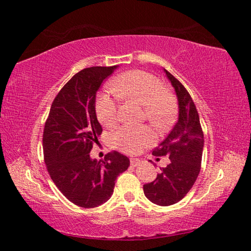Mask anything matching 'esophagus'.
<instances>
[{
  "label": "esophagus",
  "instance_id": "esophagus-1",
  "mask_svg": "<svg viewBox=\"0 0 251 251\" xmlns=\"http://www.w3.org/2000/svg\"><path fill=\"white\" fill-rule=\"evenodd\" d=\"M141 164V160H139L138 158H130V165L131 166H137V165Z\"/></svg>",
  "mask_w": 251,
  "mask_h": 251
}]
</instances>
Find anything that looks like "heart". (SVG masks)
Instances as JSON below:
<instances>
[{
    "instance_id": "obj_1",
    "label": "heart",
    "mask_w": 251,
    "mask_h": 251,
    "mask_svg": "<svg viewBox=\"0 0 251 251\" xmlns=\"http://www.w3.org/2000/svg\"><path fill=\"white\" fill-rule=\"evenodd\" d=\"M112 88L121 99L143 105L146 120L159 129L172 124L176 116L177 104L174 95L163 82L148 72L133 70L120 74L112 80ZM95 113L103 126L110 127L117 122V105L108 93H100L95 101ZM151 127L123 126L112 134L113 145L126 154H137L155 142Z\"/></svg>"
}]
</instances>
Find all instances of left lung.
Listing matches in <instances>:
<instances>
[{
  "label": "left lung",
  "instance_id": "obj_1",
  "mask_svg": "<svg viewBox=\"0 0 251 251\" xmlns=\"http://www.w3.org/2000/svg\"><path fill=\"white\" fill-rule=\"evenodd\" d=\"M164 71L175 88L179 116L171 133L152 151L155 156H168L171 163L160 168L156 179L143 188L151 202L171 206L181 201L197 179L201 165L203 133L192 96L175 76Z\"/></svg>",
  "mask_w": 251,
  "mask_h": 251
}]
</instances>
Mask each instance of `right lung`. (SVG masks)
<instances>
[{"label": "right lung", "instance_id": "add662e5", "mask_svg": "<svg viewBox=\"0 0 251 251\" xmlns=\"http://www.w3.org/2000/svg\"><path fill=\"white\" fill-rule=\"evenodd\" d=\"M115 66H93L76 73L55 97L43 131V151L50 178L71 202L83 208L103 205L129 159L113 151L103 160L90 151L101 126L95 113L96 92Z\"/></svg>", "mask_w": 251, "mask_h": 251}]
</instances>
